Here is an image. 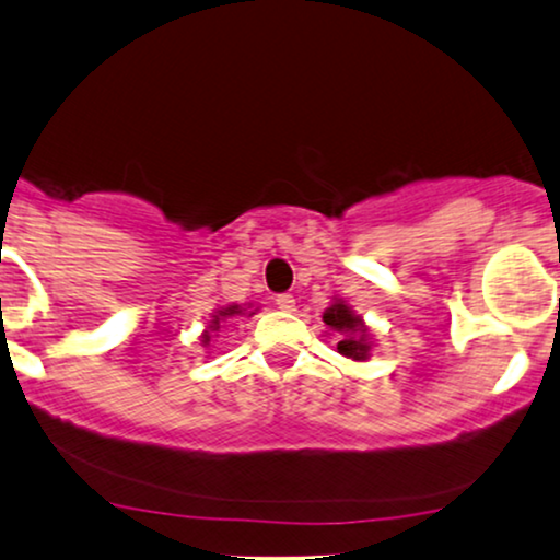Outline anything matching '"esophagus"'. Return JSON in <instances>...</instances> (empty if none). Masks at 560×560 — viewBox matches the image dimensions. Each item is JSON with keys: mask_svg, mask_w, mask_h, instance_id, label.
<instances>
[{"mask_svg": "<svg viewBox=\"0 0 560 560\" xmlns=\"http://www.w3.org/2000/svg\"><path fill=\"white\" fill-rule=\"evenodd\" d=\"M276 307H279V310H284V313H292V310L296 307V300H294V296L292 294H279V296H276Z\"/></svg>", "mask_w": 560, "mask_h": 560, "instance_id": "1", "label": "esophagus"}]
</instances>
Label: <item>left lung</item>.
Here are the masks:
<instances>
[{
    "label": "left lung",
    "instance_id": "left-lung-1",
    "mask_svg": "<svg viewBox=\"0 0 560 560\" xmlns=\"http://www.w3.org/2000/svg\"><path fill=\"white\" fill-rule=\"evenodd\" d=\"M323 323L338 332V353H343L346 359L366 362L372 357L374 338L370 325L362 320V315L353 313L351 304L341 296H332L330 307H325L323 313Z\"/></svg>",
    "mask_w": 560,
    "mask_h": 560
}]
</instances>
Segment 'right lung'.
Masks as SVG:
<instances>
[{
	"label": "right lung",
	"mask_w": 560,
	"mask_h": 560,
	"mask_svg": "<svg viewBox=\"0 0 560 560\" xmlns=\"http://www.w3.org/2000/svg\"><path fill=\"white\" fill-rule=\"evenodd\" d=\"M258 313V307H253V304H222V307H217L214 313H211V320L207 325V330L201 332V346H209L211 341V332H217L219 328H222V323H228L230 317H237V315H247L253 317Z\"/></svg>",
	"instance_id": "add662e5"
}]
</instances>
